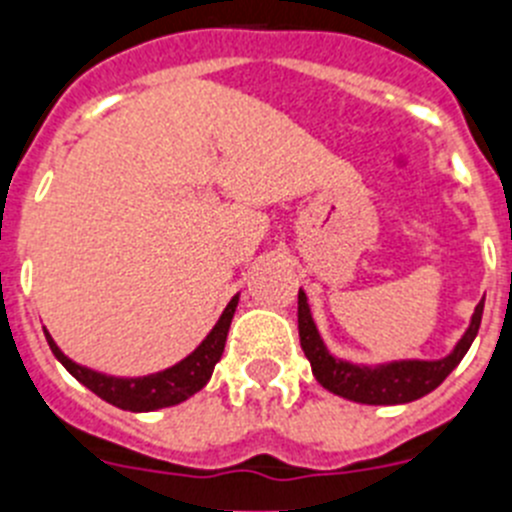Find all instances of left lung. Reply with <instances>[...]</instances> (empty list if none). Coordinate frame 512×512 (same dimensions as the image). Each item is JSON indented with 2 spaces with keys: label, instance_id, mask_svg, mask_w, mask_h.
I'll return each instance as SVG.
<instances>
[{
  "label": "left lung",
  "instance_id": "8db88e82",
  "mask_svg": "<svg viewBox=\"0 0 512 512\" xmlns=\"http://www.w3.org/2000/svg\"><path fill=\"white\" fill-rule=\"evenodd\" d=\"M482 310H485V297L474 307L472 323H469L467 333L461 336V341L456 343L454 351L438 361L413 359L390 361V364L379 366H356L330 356L318 328L312 323L310 307H307V297L302 289L297 295V328H300L302 351L310 361L312 374L325 390L338 397H346V400L364 402V405H405V402H413L436 390L438 384L454 372L456 364L464 359L474 336H477Z\"/></svg>",
  "mask_w": 512,
  "mask_h": 512
}]
</instances>
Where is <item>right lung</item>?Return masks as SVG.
Masks as SVG:
<instances>
[{"mask_svg": "<svg viewBox=\"0 0 512 512\" xmlns=\"http://www.w3.org/2000/svg\"><path fill=\"white\" fill-rule=\"evenodd\" d=\"M235 307H238V295L228 302V307L223 310L220 320L215 323V328L210 330V336L194 348L187 359H182L179 364L169 366L164 372L148 374V377H135V379H120V377H104V374L92 372L87 366H79L63 356L61 348L56 346V341L51 338V333L45 330V338H48V346H51L53 356L61 361L76 379H79L84 387L94 392L97 397H102L104 402H110L120 410H130V413H148V410L158 408H171V405H179L187 397H192L194 392H200L212 377V369L220 361L225 351V338H228L230 320L235 315Z\"/></svg>", "mask_w": 512, "mask_h": 512, "instance_id": "obj_1", "label": "right lung"}]
</instances>
